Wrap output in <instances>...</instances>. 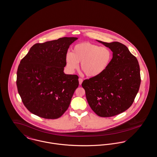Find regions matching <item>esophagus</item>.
I'll list each match as a JSON object with an SVG mask.
<instances>
[{
  "label": "esophagus",
  "mask_w": 157,
  "mask_h": 157,
  "mask_svg": "<svg viewBox=\"0 0 157 157\" xmlns=\"http://www.w3.org/2000/svg\"><path fill=\"white\" fill-rule=\"evenodd\" d=\"M82 81H83V79H82V78H79V85H81L82 84Z\"/></svg>",
  "instance_id": "esophagus-1"
}]
</instances>
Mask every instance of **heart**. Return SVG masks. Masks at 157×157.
Returning a JSON list of instances; mask_svg holds the SVG:
<instances>
[{"label": "heart", "instance_id": "b5f03b06", "mask_svg": "<svg viewBox=\"0 0 157 157\" xmlns=\"http://www.w3.org/2000/svg\"><path fill=\"white\" fill-rule=\"evenodd\" d=\"M112 59V52L107 47L84 42L75 45L72 52L66 54L65 61L70 72L78 68L81 62V69L88 77L97 76L104 72Z\"/></svg>", "mask_w": 157, "mask_h": 157}]
</instances>
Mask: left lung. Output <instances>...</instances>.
<instances>
[{"instance_id": "obj_1", "label": "left lung", "mask_w": 157, "mask_h": 157, "mask_svg": "<svg viewBox=\"0 0 157 157\" xmlns=\"http://www.w3.org/2000/svg\"><path fill=\"white\" fill-rule=\"evenodd\" d=\"M113 52L108 69L85 79L82 86L91 109L101 117H110L125 111L133 104L140 85V67L136 57L118 42L97 40Z\"/></svg>"}]
</instances>
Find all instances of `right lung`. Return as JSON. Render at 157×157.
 <instances>
[{
	"label": "right lung",
	"instance_id": "add662e5",
	"mask_svg": "<svg viewBox=\"0 0 157 157\" xmlns=\"http://www.w3.org/2000/svg\"><path fill=\"white\" fill-rule=\"evenodd\" d=\"M78 37H64L36 44L21 60L18 92L25 108L45 119H57L67 110L79 85L76 75H66L65 57Z\"/></svg>",
	"mask_w": 157,
	"mask_h": 157
}]
</instances>
